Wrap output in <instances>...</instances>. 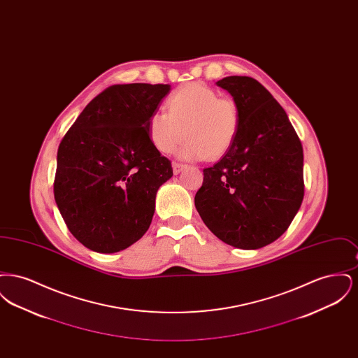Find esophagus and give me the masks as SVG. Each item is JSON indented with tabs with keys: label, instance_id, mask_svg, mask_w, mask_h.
<instances>
[{
	"label": "esophagus",
	"instance_id": "esophagus-1",
	"mask_svg": "<svg viewBox=\"0 0 358 358\" xmlns=\"http://www.w3.org/2000/svg\"><path fill=\"white\" fill-rule=\"evenodd\" d=\"M173 173L174 174H178L180 171H184L187 168V165H182V164H178V162H173Z\"/></svg>",
	"mask_w": 358,
	"mask_h": 358
}]
</instances>
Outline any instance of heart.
Masks as SVG:
<instances>
[{
  "instance_id": "obj_1",
  "label": "heart",
  "mask_w": 358,
  "mask_h": 358,
  "mask_svg": "<svg viewBox=\"0 0 358 358\" xmlns=\"http://www.w3.org/2000/svg\"><path fill=\"white\" fill-rule=\"evenodd\" d=\"M166 104L168 111L157 110L148 120L149 138L158 152L171 153L184 136L187 141L177 152L181 159L219 158L234 145L240 111L232 99L220 98L208 85L189 83L176 90Z\"/></svg>"
}]
</instances>
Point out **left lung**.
Here are the masks:
<instances>
[{
    "instance_id": "8db88e82",
    "label": "left lung",
    "mask_w": 358,
    "mask_h": 358,
    "mask_svg": "<svg viewBox=\"0 0 358 358\" xmlns=\"http://www.w3.org/2000/svg\"><path fill=\"white\" fill-rule=\"evenodd\" d=\"M216 85L238 104L240 127L231 149L204 169L194 205L215 236L257 250L280 238L301 208L303 149L286 111L257 80L227 76Z\"/></svg>"
}]
</instances>
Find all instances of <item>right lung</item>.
<instances>
[{
	"label": "right lung",
	"instance_id": "1",
	"mask_svg": "<svg viewBox=\"0 0 358 358\" xmlns=\"http://www.w3.org/2000/svg\"><path fill=\"white\" fill-rule=\"evenodd\" d=\"M171 85H111L85 106L62 139L55 201L69 232L91 251L114 254L150 227L159 187L173 176L148 120Z\"/></svg>",
	"mask_w": 358,
	"mask_h": 358
}]
</instances>
